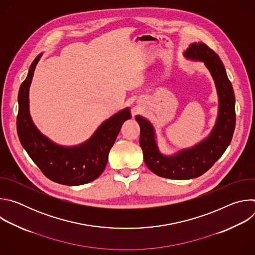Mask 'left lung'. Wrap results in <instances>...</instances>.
Here are the masks:
<instances>
[{
  "instance_id": "1",
  "label": "left lung",
  "mask_w": 255,
  "mask_h": 255,
  "mask_svg": "<svg viewBox=\"0 0 255 255\" xmlns=\"http://www.w3.org/2000/svg\"><path fill=\"white\" fill-rule=\"evenodd\" d=\"M184 56L203 62L214 80L218 116L210 134L192 147L165 155L159 150L153 125L140 115L135 117L140 126L139 143L145 164L156 175L170 179L195 178L210 169L229 146L236 121L234 91L220 57L202 42L192 43Z\"/></svg>"
}]
</instances>
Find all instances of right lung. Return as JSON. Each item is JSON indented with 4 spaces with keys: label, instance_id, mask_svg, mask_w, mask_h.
<instances>
[{
    "label": "right lung",
    "instance_id": "1",
    "mask_svg": "<svg viewBox=\"0 0 255 255\" xmlns=\"http://www.w3.org/2000/svg\"><path fill=\"white\" fill-rule=\"evenodd\" d=\"M41 56L42 53L33 60L19 90L17 132L20 142L34 163L52 181L65 186L88 184L104 171L123 123L131 118L130 109L125 108L104 121L91 138L79 145L63 146L54 143L35 126L29 110V88Z\"/></svg>",
    "mask_w": 255,
    "mask_h": 255
}]
</instances>
